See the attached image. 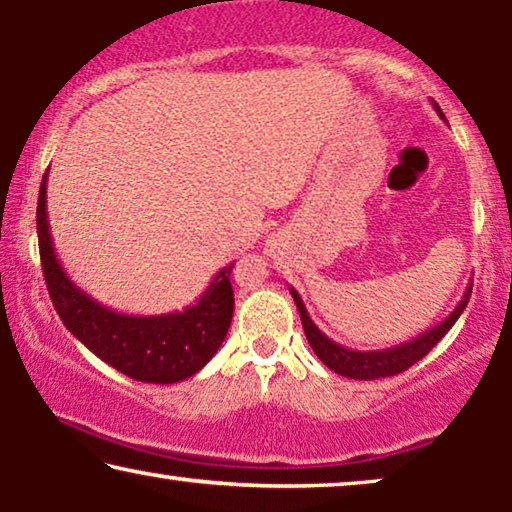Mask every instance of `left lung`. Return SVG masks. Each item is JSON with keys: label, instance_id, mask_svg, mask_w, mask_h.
Masks as SVG:
<instances>
[{"label": "left lung", "instance_id": "left-lung-1", "mask_svg": "<svg viewBox=\"0 0 512 512\" xmlns=\"http://www.w3.org/2000/svg\"><path fill=\"white\" fill-rule=\"evenodd\" d=\"M433 109H436L438 116L445 121L443 111H440L436 102H433ZM471 286H473V279L468 282L464 296H461L457 307H454V310L447 314L440 324L431 326L429 331L419 333L417 338L403 342V345L387 347V349H370V352H359V349L342 347L335 340L328 338V335L324 331H319V326L310 319L300 293L293 289V286H289V291L293 300H296L307 342H310L314 354L319 356V361L324 363V366H328L333 373H338L342 377H352V380H380V377L398 375L403 373V370H408L410 366H415L419 359H424V356L429 354L440 340H443V335L450 331L454 321H457L461 317V312L466 310L468 298H471Z\"/></svg>", "mask_w": 512, "mask_h": 512}]
</instances>
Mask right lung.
Masks as SVG:
<instances>
[{"label": "right lung", "instance_id": "1", "mask_svg": "<svg viewBox=\"0 0 512 512\" xmlns=\"http://www.w3.org/2000/svg\"><path fill=\"white\" fill-rule=\"evenodd\" d=\"M44 174L37 202L41 268L48 296L67 331L118 373L137 382L174 384L193 377L219 352L233 321V263L216 272L205 293L186 310L167 314H123L81 291L58 261L46 212Z\"/></svg>", "mask_w": 512, "mask_h": 512}]
</instances>
